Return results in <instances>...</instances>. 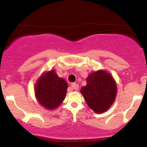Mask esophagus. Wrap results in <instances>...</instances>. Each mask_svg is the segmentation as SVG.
<instances>
[{"mask_svg":"<svg viewBox=\"0 0 147 147\" xmlns=\"http://www.w3.org/2000/svg\"><path fill=\"white\" fill-rule=\"evenodd\" d=\"M71 88L74 90H78L79 89V85L77 83H72L71 84Z\"/></svg>","mask_w":147,"mask_h":147,"instance_id":"obj_1","label":"esophagus"}]
</instances>
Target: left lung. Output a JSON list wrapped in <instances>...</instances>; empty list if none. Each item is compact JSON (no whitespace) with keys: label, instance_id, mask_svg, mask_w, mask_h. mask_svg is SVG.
Here are the masks:
<instances>
[{"label":"left lung","instance_id":"left-lung-1","mask_svg":"<svg viewBox=\"0 0 147 147\" xmlns=\"http://www.w3.org/2000/svg\"><path fill=\"white\" fill-rule=\"evenodd\" d=\"M116 85L108 73L98 71L87 78V85L82 88L81 93L85 102L96 113H101L108 110L116 96Z\"/></svg>","mask_w":147,"mask_h":147}]
</instances>
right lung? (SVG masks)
Returning <instances> with one entry per match:
<instances>
[{
	"mask_svg": "<svg viewBox=\"0 0 147 147\" xmlns=\"http://www.w3.org/2000/svg\"><path fill=\"white\" fill-rule=\"evenodd\" d=\"M67 84L56 74L54 70L40 77L35 85V95L39 103L45 108L52 110L62 102L67 93Z\"/></svg>",
	"mask_w": 147,
	"mask_h": 147,
	"instance_id": "add662e5",
	"label": "right lung"
}]
</instances>
